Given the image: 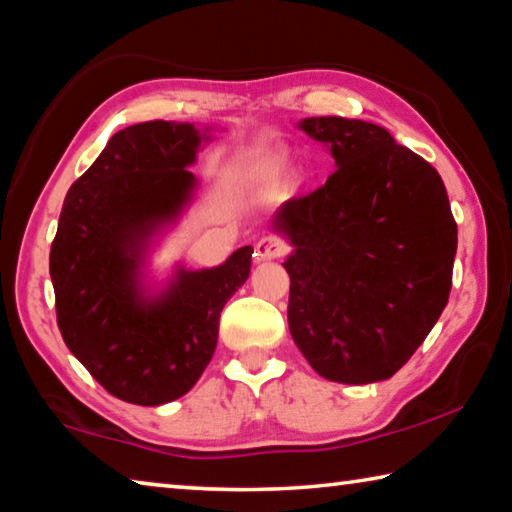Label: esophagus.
<instances>
[{
	"mask_svg": "<svg viewBox=\"0 0 512 512\" xmlns=\"http://www.w3.org/2000/svg\"><path fill=\"white\" fill-rule=\"evenodd\" d=\"M287 253V244L277 237H264L262 241H257L255 246V259L257 262H271V259H277Z\"/></svg>",
	"mask_w": 512,
	"mask_h": 512,
	"instance_id": "1",
	"label": "esophagus"
}]
</instances>
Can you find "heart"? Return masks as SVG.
Segmentation results:
<instances>
[{"label":"heart","mask_w":512,"mask_h":512,"mask_svg":"<svg viewBox=\"0 0 512 512\" xmlns=\"http://www.w3.org/2000/svg\"><path fill=\"white\" fill-rule=\"evenodd\" d=\"M284 167H287V162L282 158H268L264 162H259L255 167V180L262 185H273L280 180Z\"/></svg>","instance_id":"1"}]
</instances>
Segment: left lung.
Instances as JSON below:
<instances>
[{
    "mask_svg": "<svg viewBox=\"0 0 512 512\" xmlns=\"http://www.w3.org/2000/svg\"><path fill=\"white\" fill-rule=\"evenodd\" d=\"M332 153L323 187L289 198L271 228L293 246L289 329L320 377H393L427 339L452 291L456 221L438 171L377 124H298Z\"/></svg>",
    "mask_w": 512,
    "mask_h": 512,
    "instance_id": "obj_1",
    "label": "left lung"
}]
</instances>
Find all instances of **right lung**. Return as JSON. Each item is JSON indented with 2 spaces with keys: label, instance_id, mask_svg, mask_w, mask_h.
<instances>
[{
  "label": "right lung",
  "instance_id": "1",
  "mask_svg": "<svg viewBox=\"0 0 512 512\" xmlns=\"http://www.w3.org/2000/svg\"><path fill=\"white\" fill-rule=\"evenodd\" d=\"M210 131L144 121L110 137L69 187L49 253L58 329L69 352L119 400H178L210 363L219 318L248 280L253 248L201 271L176 266L162 289L146 284L155 237L192 203L196 162Z\"/></svg>",
  "mask_w": 512,
  "mask_h": 512
}]
</instances>
